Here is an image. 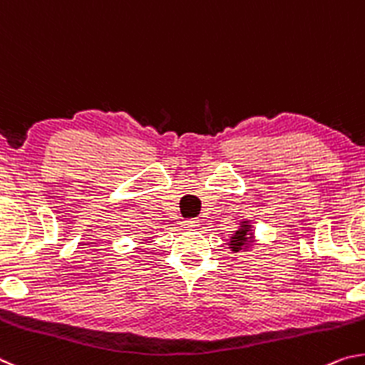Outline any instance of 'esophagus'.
I'll return each mask as SVG.
<instances>
[{"mask_svg": "<svg viewBox=\"0 0 365 365\" xmlns=\"http://www.w3.org/2000/svg\"><path fill=\"white\" fill-rule=\"evenodd\" d=\"M184 227L187 231H195V227H199V220H186L184 221Z\"/></svg>", "mask_w": 365, "mask_h": 365, "instance_id": "1", "label": "esophagus"}]
</instances>
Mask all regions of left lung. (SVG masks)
Segmentation results:
<instances>
[{
	"mask_svg": "<svg viewBox=\"0 0 365 365\" xmlns=\"http://www.w3.org/2000/svg\"><path fill=\"white\" fill-rule=\"evenodd\" d=\"M244 225L240 226V229L237 232L234 234V237H231L229 240V245H231L232 252H240L242 248H245L247 244H250L253 234L250 232V226L247 225V221H242Z\"/></svg>",
	"mask_w": 365,
	"mask_h": 365,
	"instance_id": "8db88e82",
	"label": "left lung"
}]
</instances>
